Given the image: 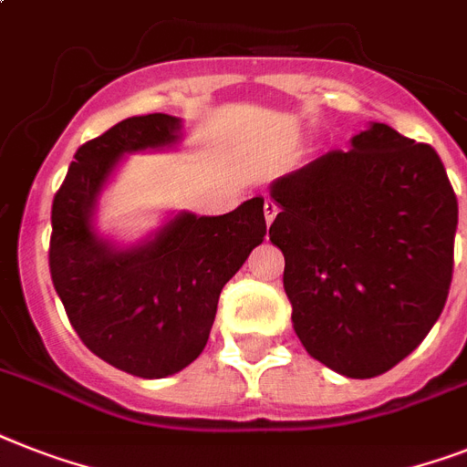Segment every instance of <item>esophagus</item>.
I'll use <instances>...</instances> for the list:
<instances>
[{
    "instance_id": "34e87169",
    "label": "esophagus",
    "mask_w": 467,
    "mask_h": 467,
    "mask_svg": "<svg viewBox=\"0 0 467 467\" xmlns=\"http://www.w3.org/2000/svg\"><path fill=\"white\" fill-rule=\"evenodd\" d=\"M264 215H266V223H268V225H271L273 218L278 215V206H275V201L268 199L266 203H264Z\"/></svg>"
}]
</instances>
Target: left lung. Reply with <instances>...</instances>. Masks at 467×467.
<instances>
[{
	"label": "left lung",
	"mask_w": 467,
	"mask_h": 467,
	"mask_svg": "<svg viewBox=\"0 0 467 467\" xmlns=\"http://www.w3.org/2000/svg\"><path fill=\"white\" fill-rule=\"evenodd\" d=\"M271 182L268 237L305 350L328 369L371 379L437 324L453 273L458 201L437 150L369 122Z\"/></svg>",
	"instance_id": "1"
}]
</instances>
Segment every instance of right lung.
Wrapping results in <instances>:
<instances>
[{"label": "right lung", "mask_w": 467, "mask_h": 467, "mask_svg": "<svg viewBox=\"0 0 467 467\" xmlns=\"http://www.w3.org/2000/svg\"><path fill=\"white\" fill-rule=\"evenodd\" d=\"M180 117H129L83 143L52 201L49 273L93 355L141 379L172 377L206 348L218 297L266 237L264 196L223 215L170 211L134 242L98 227L105 189L131 153L172 150Z\"/></svg>", "instance_id": "add662e5"}]
</instances>
